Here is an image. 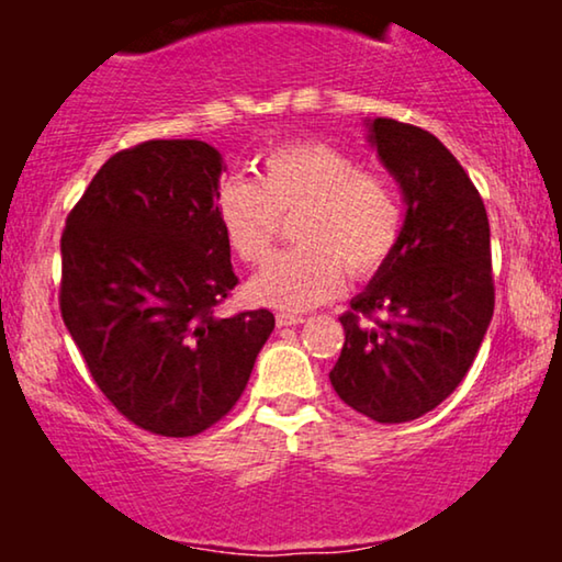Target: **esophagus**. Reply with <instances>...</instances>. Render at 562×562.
Instances as JSON below:
<instances>
[{
  "mask_svg": "<svg viewBox=\"0 0 562 562\" xmlns=\"http://www.w3.org/2000/svg\"><path fill=\"white\" fill-rule=\"evenodd\" d=\"M302 322H304V317H302V314H286V312L276 314V325H279V327H291V325H302Z\"/></svg>",
  "mask_w": 562,
  "mask_h": 562,
  "instance_id": "1",
  "label": "esophagus"
}]
</instances>
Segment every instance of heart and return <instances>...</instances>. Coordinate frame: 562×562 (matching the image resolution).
Wrapping results in <instances>:
<instances>
[{"label": "heart", "mask_w": 562, "mask_h": 562, "mask_svg": "<svg viewBox=\"0 0 562 562\" xmlns=\"http://www.w3.org/2000/svg\"><path fill=\"white\" fill-rule=\"evenodd\" d=\"M296 248L273 258L250 281L266 306L302 312L333 299L345 268L368 279L391 258L404 229L396 183L363 171L350 153L327 143H294L268 153L258 181L229 176L217 194V222L235 256L250 266L271 256L281 217H294Z\"/></svg>", "instance_id": "1"}]
</instances>
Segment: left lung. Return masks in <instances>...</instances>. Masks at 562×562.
Segmentation results:
<instances>
[{"mask_svg":"<svg viewBox=\"0 0 562 562\" xmlns=\"http://www.w3.org/2000/svg\"><path fill=\"white\" fill-rule=\"evenodd\" d=\"M368 143L402 189L396 250L350 302L329 381L381 425L442 404L473 366L494 317L491 229L479 189L427 130L368 120Z\"/></svg>","mask_w":562,"mask_h":562,"instance_id":"1","label":"left lung"}]
</instances>
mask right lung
<instances>
[{"label":"right lung","instance_id":"1","mask_svg":"<svg viewBox=\"0 0 562 562\" xmlns=\"http://www.w3.org/2000/svg\"><path fill=\"white\" fill-rule=\"evenodd\" d=\"M222 171L202 140L114 153L60 237V317L102 394L153 435L191 437L225 417L276 325L268 310L214 317L237 286Z\"/></svg>","mask_w":562,"mask_h":562}]
</instances>
